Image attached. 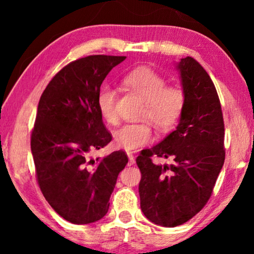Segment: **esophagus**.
I'll return each mask as SVG.
<instances>
[{"label":"esophagus","mask_w":254,"mask_h":254,"mask_svg":"<svg viewBox=\"0 0 254 254\" xmlns=\"http://www.w3.org/2000/svg\"><path fill=\"white\" fill-rule=\"evenodd\" d=\"M128 158H129V162H128V165H133L135 163V157L131 152H128Z\"/></svg>","instance_id":"obj_1"}]
</instances>
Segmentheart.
<instances>
[{
    "label": "heart",
    "mask_w": 254,
    "mask_h": 254,
    "mask_svg": "<svg viewBox=\"0 0 254 254\" xmlns=\"http://www.w3.org/2000/svg\"><path fill=\"white\" fill-rule=\"evenodd\" d=\"M124 83L143 100L141 118H147L158 129L169 130L179 123L186 105V93L182 86L168 85L165 77L150 68L141 67L127 74ZM117 93L110 85L100 88L97 107L106 123L117 124ZM152 128L149 121L126 124L114 133V142L125 150H135L149 143Z\"/></svg>",
    "instance_id": "b5f03b06"
}]
</instances>
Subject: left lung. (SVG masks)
Here are the masks:
<instances>
[{
    "label": "left lung",
    "mask_w": 254,
    "mask_h": 254,
    "mask_svg": "<svg viewBox=\"0 0 254 254\" xmlns=\"http://www.w3.org/2000/svg\"><path fill=\"white\" fill-rule=\"evenodd\" d=\"M186 105L175 131L136 158L141 209L155 224L173 228L206 206L225 159L224 121L213 81L193 58L182 59ZM169 158L170 165L152 162Z\"/></svg>",
    "instance_id": "obj_1"
}]
</instances>
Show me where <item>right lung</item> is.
I'll return each mask as SVG.
<instances>
[{
  "label": "right lung",
  "instance_id": "obj_1",
  "mask_svg": "<svg viewBox=\"0 0 254 254\" xmlns=\"http://www.w3.org/2000/svg\"><path fill=\"white\" fill-rule=\"evenodd\" d=\"M126 57L89 55L64 65L40 97L31 133L38 185L51 207L74 224L105 216L118 175L128 163L124 150L91 154L112 141L97 107L111 69Z\"/></svg>",
  "mask_w": 254,
  "mask_h": 254
}]
</instances>
